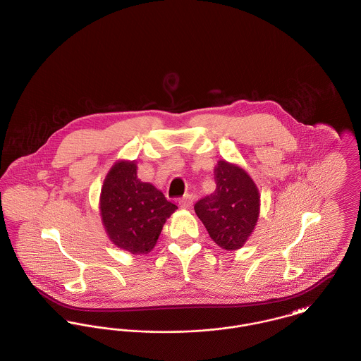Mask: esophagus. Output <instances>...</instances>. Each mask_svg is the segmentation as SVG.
<instances>
[{
    "instance_id": "obj_1",
    "label": "esophagus",
    "mask_w": 361,
    "mask_h": 361,
    "mask_svg": "<svg viewBox=\"0 0 361 361\" xmlns=\"http://www.w3.org/2000/svg\"><path fill=\"white\" fill-rule=\"evenodd\" d=\"M193 201H195L193 195H185V196L179 200V205H180L182 208H186V209H188V208H190V207L193 205Z\"/></svg>"
}]
</instances>
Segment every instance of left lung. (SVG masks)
<instances>
[{
    "label": "left lung",
    "mask_w": 361,
    "mask_h": 361,
    "mask_svg": "<svg viewBox=\"0 0 361 361\" xmlns=\"http://www.w3.org/2000/svg\"><path fill=\"white\" fill-rule=\"evenodd\" d=\"M216 189L195 205L212 241L225 251L244 247L259 218L261 195L250 173L238 164L219 160L214 168Z\"/></svg>",
    "instance_id": "1"
}]
</instances>
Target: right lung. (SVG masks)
<instances>
[{"mask_svg": "<svg viewBox=\"0 0 361 361\" xmlns=\"http://www.w3.org/2000/svg\"><path fill=\"white\" fill-rule=\"evenodd\" d=\"M135 160H118L107 172L99 197L102 225L109 240L133 255L157 244L166 219L178 209L163 192L137 178Z\"/></svg>", "mask_w": 361, "mask_h": 361, "instance_id": "1", "label": "right lung"}]
</instances>
